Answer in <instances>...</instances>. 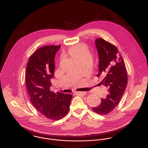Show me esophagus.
I'll return each instance as SVG.
<instances>
[{"instance_id": "esophagus-1", "label": "esophagus", "mask_w": 148, "mask_h": 148, "mask_svg": "<svg viewBox=\"0 0 148 148\" xmlns=\"http://www.w3.org/2000/svg\"><path fill=\"white\" fill-rule=\"evenodd\" d=\"M75 93L76 95H82V96H84L86 94V92H75Z\"/></svg>"}]
</instances>
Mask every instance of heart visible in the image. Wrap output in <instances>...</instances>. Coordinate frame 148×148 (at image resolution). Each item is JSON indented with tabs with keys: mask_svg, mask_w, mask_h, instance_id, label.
Returning a JSON list of instances; mask_svg holds the SVG:
<instances>
[{
	"mask_svg": "<svg viewBox=\"0 0 148 148\" xmlns=\"http://www.w3.org/2000/svg\"><path fill=\"white\" fill-rule=\"evenodd\" d=\"M68 53L71 58L74 59L79 56L86 54V51L84 46L76 45L71 47L68 50Z\"/></svg>",
	"mask_w": 148,
	"mask_h": 148,
	"instance_id": "heart-1",
	"label": "heart"
}]
</instances>
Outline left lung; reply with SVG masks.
Wrapping results in <instances>:
<instances>
[{"mask_svg":"<svg viewBox=\"0 0 148 148\" xmlns=\"http://www.w3.org/2000/svg\"><path fill=\"white\" fill-rule=\"evenodd\" d=\"M95 44L99 58V73L97 76H103L100 84L108 88V94L105 99L101 98L99 106L92 109L98 114H107L120 102L127 82V70L116 46L102 38L96 39Z\"/></svg>","mask_w":148,"mask_h":148,"instance_id":"1","label":"left lung"}]
</instances>
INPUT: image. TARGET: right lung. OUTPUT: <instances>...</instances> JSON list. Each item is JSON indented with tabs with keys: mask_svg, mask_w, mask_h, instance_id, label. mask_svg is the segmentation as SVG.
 Listing matches in <instances>:
<instances>
[{
	"mask_svg": "<svg viewBox=\"0 0 148 148\" xmlns=\"http://www.w3.org/2000/svg\"><path fill=\"white\" fill-rule=\"evenodd\" d=\"M60 45H46L30 57L26 67L25 83L30 100L47 119L58 120L69 110L72 96L51 91V79L54 76L55 56Z\"/></svg>",
	"mask_w": 148,
	"mask_h": 148,
	"instance_id": "right-lung-1",
	"label": "right lung"
}]
</instances>
